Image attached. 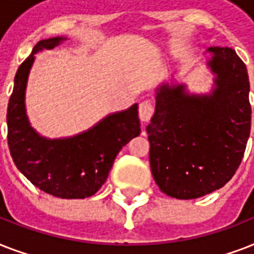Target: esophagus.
Segmentation results:
<instances>
[{"label":"esophagus","mask_w":254,"mask_h":254,"mask_svg":"<svg viewBox=\"0 0 254 254\" xmlns=\"http://www.w3.org/2000/svg\"><path fill=\"white\" fill-rule=\"evenodd\" d=\"M153 113H154V107H153V104L149 103V101H143V103L139 104L138 116L139 120H141L142 123H147V121L151 119Z\"/></svg>","instance_id":"obj_1"}]
</instances>
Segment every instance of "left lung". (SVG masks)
<instances>
[{"label": "left lung", "mask_w": 254, "mask_h": 254, "mask_svg": "<svg viewBox=\"0 0 254 254\" xmlns=\"http://www.w3.org/2000/svg\"><path fill=\"white\" fill-rule=\"evenodd\" d=\"M213 75L208 93L162 83L146 127L150 169L166 195L196 199L221 189L235 175L251 134L249 77L235 50L209 47Z\"/></svg>", "instance_id": "left-lung-1"}]
</instances>
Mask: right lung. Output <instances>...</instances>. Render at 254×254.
Here are the masks:
<instances>
[{
    "label": "right lung",
    "instance_id": "right-lung-1",
    "mask_svg": "<svg viewBox=\"0 0 254 254\" xmlns=\"http://www.w3.org/2000/svg\"><path fill=\"white\" fill-rule=\"evenodd\" d=\"M67 41L55 37L39 41L18 68L7 105V142L17 169L42 191L62 199H84L105 183L113 161L131 138L141 133L138 104L111 113L79 134L47 138L38 133L26 113V87L35 54Z\"/></svg>",
    "mask_w": 254,
    "mask_h": 254
}]
</instances>
